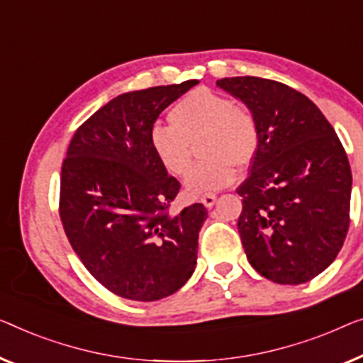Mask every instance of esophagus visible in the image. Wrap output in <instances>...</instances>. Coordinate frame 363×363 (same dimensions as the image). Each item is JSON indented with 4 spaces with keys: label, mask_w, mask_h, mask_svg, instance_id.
Segmentation results:
<instances>
[{
    "label": "esophagus",
    "mask_w": 363,
    "mask_h": 363,
    "mask_svg": "<svg viewBox=\"0 0 363 363\" xmlns=\"http://www.w3.org/2000/svg\"><path fill=\"white\" fill-rule=\"evenodd\" d=\"M215 200H216V196L215 194H212V192H208V194H205V196H202L200 197V202H202L205 207H213V203H215Z\"/></svg>",
    "instance_id": "34e87169"
}]
</instances>
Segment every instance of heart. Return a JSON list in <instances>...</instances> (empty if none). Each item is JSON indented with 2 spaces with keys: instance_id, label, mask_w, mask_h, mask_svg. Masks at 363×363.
<instances>
[{
  "instance_id": "obj_1",
  "label": "heart",
  "mask_w": 363,
  "mask_h": 363,
  "mask_svg": "<svg viewBox=\"0 0 363 363\" xmlns=\"http://www.w3.org/2000/svg\"><path fill=\"white\" fill-rule=\"evenodd\" d=\"M169 125H155L150 147L161 166L176 177L189 172L192 145L202 156L187 177V191H216L235 179V167L251 164L259 148L256 116L246 106L207 88L187 93L167 113Z\"/></svg>"
}]
</instances>
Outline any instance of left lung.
Segmentation results:
<instances>
[{
  "mask_svg": "<svg viewBox=\"0 0 363 363\" xmlns=\"http://www.w3.org/2000/svg\"><path fill=\"white\" fill-rule=\"evenodd\" d=\"M216 86L245 102L259 125L250 176L236 189L247 261L275 284L310 282L349 231L352 172L342 143L315 102L290 86L257 77Z\"/></svg>",
  "mask_w": 363,
  "mask_h": 363,
  "instance_id": "1",
  "label": "left lung"
}]
</instances>
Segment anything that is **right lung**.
<instances>
[{
  "mask_svg": "<svg viewBox=\"0 0 363 363\" xmlns=\"http://www.w3.org/2000/svg\"><path fill=\"white\" fill-rule=\"evenodd\" d=\"M197 79L117 96L81 123L62 164L58 213L81 262L122 298L172 295L197 262L207 210L171 203L181 182L150 147L155 121Z\"/></svg>",
  "mask_w": 363,
  "mask_h": 363,
  "instance_id": "obj_1",
  "label": "right lung"
}]
</instances>
